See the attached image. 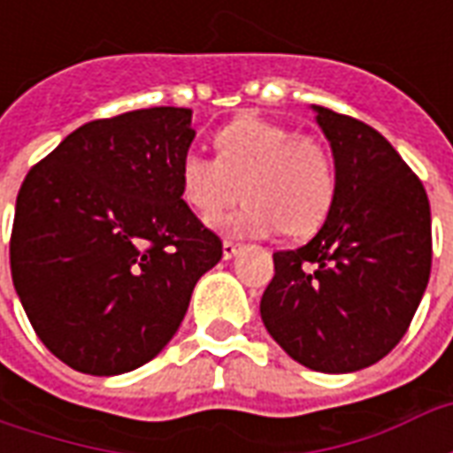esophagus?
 Returning <instances> with one entry per match:
<instances>
[{
  "instance_id": "obj_1",
  "label": "esophagus",
  "mask_w": 453,
  "mask_h": 453,
  "mask_svg": "<svg viewBox=\"0 0 453 453\" xmlns=\"http://www.w3.org/2000/svg\"><path fill=\"white\" fill-rule=\"evenodd\" d=\"M240 247L242 245H237L233 240H226V242H223V257H226V259H233V257L240 252Z\"/></svg>"
}]
</instances>
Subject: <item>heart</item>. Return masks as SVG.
I'll list each match as a JSON object with an SVG mask.
<instances>
[{"instance_id": "1", "label": "heart", "mask_w": 453, "mask_h": 453, "mask_svg": "<svg viewBox=\"0 0 453 453\" xmlns=\"http://www.w3.org/2000/svg\"><path fill=\"white\" fill-rule=\"evenodd\" d=\"M216 159L188 152L179 162V191L203 220L237 198L245 203L226 220L237 235H313L337 198V165L330 148L311 133L255 113L240 116L213 138Z\"/></svg>"}]
</instances>
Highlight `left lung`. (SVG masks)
I'll return each instance as SVG.
<instances>
[{"label":"left lung","mask_w":453,"mask_h":453,"mask_svg":"<svg viewBox=\"0 0 453 453\" xmlns=\"http://www.w3.org/2000/svg\"><path fill=\"white\" fill-rule=\"evenodd\" d=\"M337 165V198L308 245L274 252L262 320L288 357L359 371L408 333L432 269L427 191L364 120L315 106Z\"/></svg>","instance_id":"left-lung-1"}]
</instances>
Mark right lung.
<instances>
[{
	"mask_svg": "<svg viewBox=\"0 0 453 453\" xmlns=\"http://www.w3.org/2000/svg\"><path fill=\"white\" fill-rule=\"evenodd\" d=\"M191 109L89 120L16 196L12 279L35 334L67 366L116 376L155 359L223 257L179 191Z\"/></svg>",
	"mask_w": 453,
	"mask_h": 453,
	"instance_id": "1",
	"label": "right lung"
}]
</instances>
